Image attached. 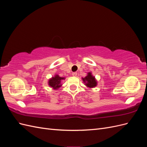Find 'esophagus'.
<instances>
[{"instance_id":"obj_1","label":"esophagus","mask_w":147,"mask_h":147,"mask_svg":"<svg viewBox=\"0 0 147 147\" xmlns=\"http://www.w3.org/2000/svg\"><path fill=\"white\" fill-rule=\"evenodd\" d=\"M77 72L72 73V76L73 77H77Z\"/></svg>"}]
</instances>
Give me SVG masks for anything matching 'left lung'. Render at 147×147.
I'll use <instances>...</instances> for the list:
<instances>
[{"label": "left lung", "instance_id": "left-lung-1", "mask_svg": "<svg viewBox=\"0 0 147 147\" xmlns=\"http://www.w3.org/2000/svg\"><path fill=\"white\" fill-rule=\"evenodd\" d=\"M83 82L85 83V85L89 88H94L97 86V81L95 77H93L91 72H89L84 78H82Z\"/></svg>", "mask_w": 147, "mask_h": 147}]
</instances>
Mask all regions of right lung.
<instances>
[{
	"mask_svg": "<svg viewBox=\"0 0 147 147\" xmlns=\"http://www.w3.org/2000/svg\"><path fill=\"white\" fill-rule=\"evenodd\" d=\"M64 79L65 78L61 77L58 75H56L55 77H53L51 78L49 80L48 84L50 85V86L54 89V90H57V89L60 88L62 85L61 83V80Z\"/></svg>",
	"mask_w": 147,
	"mask_h": 147,
	"instance_id": "right-lung-1",
	"label": "right lung"
}]
</instances>
